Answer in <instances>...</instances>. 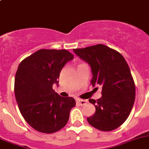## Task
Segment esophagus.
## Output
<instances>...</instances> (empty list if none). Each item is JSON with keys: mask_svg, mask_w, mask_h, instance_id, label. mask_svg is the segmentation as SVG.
I'll list each match as a JSON object with an SVG mask.
<instances>
[{"mask_svg": "<svg viewBox=\"0 0 149 149\" xmlns=\"http://www.w3.org/2000/svg\"><path fill=\"white\" fill-rule=\"evenodd\" d=\"M76 101H77V102L79 103L80 105H84V104H85L86 103L88 102V101H87V100H80V99H77V100H76Z\"/></svg>", "mask_w": 149, "mask_h": 149, "instance_id": "1", "label": "esophagus"}]
</instances>
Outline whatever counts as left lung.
Segmentation results:
<instances>
[{
	"label": "left lung",
	"mask_w": 149,
	"mask_h": 149,
	"mask_svg": "<svg viewBox=\"0 0 149 149\" xmlns=\"http://www.w3.org/2000/svg\"><path fill=\"white\" fill-rule=\"evenodd\" d=\"M73 52L91 67L93 86H102L101 98L89 100L96 112L87 121L102 131L118 128L128 118L136 97L134 81L127 62L118 51L102 44L74 49Z\"/></svg>",
	"instance_id": "8db88e82"
}]
</instances>
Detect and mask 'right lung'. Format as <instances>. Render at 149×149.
Listing matches in <instances>:
<instances>
[{"mask_svg":"<svg viewBox=\"0 0 149 149\" xmlns=\"http://www.w3.org/2000/svg\"><path fill=\"white\" fill-rule=\"evenodd\" d=\"M73 59L66 49H42L18 67L14 84L16 102L25 120L37 131L55 133L68 121L75 100L60 96L52 85H58L61 70Z\"/></svg>","mask_w":149,"mask_h":149,"instance_id":"add662e5","label":"right lung"}]
</instances>
